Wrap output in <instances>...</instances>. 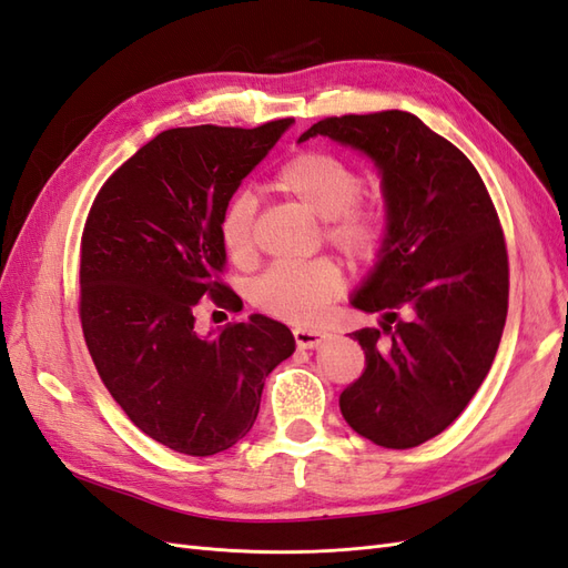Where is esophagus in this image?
<instances>
[{
  "instance_id": "34e87169",
  "label": "esophagus",
  "mask_w": 568,
  "mask_h": 568,
  "mask_svg": "<svg viewBox=\"0 0 568 568\" xmlns=\"http://www.w3.org/2000/svg\"><path fill=\"white\" fill-rule=\"evenodd\" d=\"M293 333H295V343L300 347H307V351H312V347H316V345H322L326 338L324 331H314V328H295Z\"/></svg>"
}]
</instances>
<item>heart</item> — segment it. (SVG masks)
Instances as JSON below:
<instances>
[{"label": "heart", "mask_w": 568, "mask_h": 568, "mask_svg": "<svg viewBox=\"0 0 568 568\" xmlns=\"http://www.w3.org/2000/svg\"><path fill=\"white\" fill-rule=\"evenodd\" d=\"M273 186L304 211L322 217L324 237L355 261H372L386 237V213L379 203L362 199V174L338 155L302 151L273 174ZM256 199L246 192L232 196L217 217V237L237 266L256 258ZM345 275L328 256L307 264H278L258 275L252 300L261 310L290 322L310 324L343 293Z\"/></svg>", "instance_id": "heart-1"}]
</instances>
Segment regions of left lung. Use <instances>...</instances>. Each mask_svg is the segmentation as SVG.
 <instances>
[{
	"label": "left lung",
	"mask_w": 568,
	"mask_h": 568,
	"mask_svg": "<svg viewBox=\"0 0 568 568\" xmlns=\"http://www.w3.org/2000/svg\"><path fill=\"white\" fill-rule=\"evenodd\" d=\"M328 136L382 172L386 237L353 307L382 328L351 333L365 372L341 394L345 423L384 448H413L465 410L491 367L508 310V254L497 209L454 143L403 110L343 114Z\"/></svg>",
	"instance_id": "obj_1"
}]
</instances>
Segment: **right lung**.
I'll return each instance as SVG.
<instances>
[{
	"label": "right lung",
	"mask_w": 568,
	"mask_h": 568,
	"mask_svg": "<svg viewBox=\"0 0 568 568\" xmlns=\"http://www.w3.org/2000/svg\"><path fill=\"white\" fill-rule=\"evenodd\" d=\"M293 122L168 129L110 174L85 217L79 316L93 365L126 417L178 454L235 446L266 376L295 353L264 314L213 338L194 331L203 297L242 307L221 281L217 217Z\"/></svg>",
	"instance_id": "add662e5"
}]
</instances>
